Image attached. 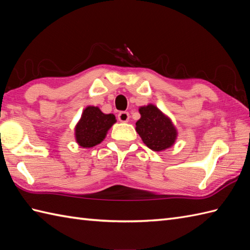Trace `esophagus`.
Here are the masks:
<instances>
[{"label":"esophagus","mask_w":250,"mask_h":250,"mask_svg":"<svg viewBox=\"0 0 250 250\" xmlns=\"http://www.w3.org/2000/svg\"><path fill=\"white\" fill-rule=\"evenodd\" d=\"M118 119L120 122H128L129 120V113L127 111H121V112L118 114Z\"/></svg>","instance_id":"esophagus-1"}]
</instances>
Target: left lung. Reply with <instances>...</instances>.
I'll list each match as a JSON object with an SVG mask.
<instances>
[{"label":"left lung","instance_id":"obj_1","mask_svg":"<svg viewBox=\"0 0 250 250\" xmlns=\"http://www.w3.org/2000/svg\"><path fill=\"white\" fill-rule=\"evenodd\" d=\"M141 118L136 123V130L144 144L155 152L170 147L176 139V129L162 111L154 104L139 109Z\"/></svg>","mask_w":250,"mask_h":250}]
</instances>
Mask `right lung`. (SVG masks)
Returning a JSON list of instances; mask_svg holds the SVG:
<instances>
[{
	"label": "right lung",
	"mask_w": 250,
	"mask_h": 250,
	"mask_svg": "<svg viewBox=\"0 0 250 250\" xmlns=\"http://www.w3.org/2000/svg\"><path fill=\"white\" fill-rule=\"evenodd\" d=\"M115 122L113 114H104L97 107H87L76 126V140L83 147L95 146L104 139Z\"/></svg>",
	"instance_id": "right-lung-1"
}]
</instances>
